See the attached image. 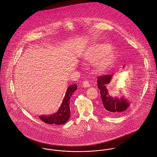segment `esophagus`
Listing matches in <instances>:
<instances>
[{"mask_svg": "<svg viewBox=\"0 0 157 157\" xmlns=\"http://www.w3.org/2000/svg\"><path fill=\"white\" fill-rule=\"evenodd\" d=\"M83 86L84 87H86V88H88V87H90V83H89V82H88V80H85V81H84V82H83Z\"/></svg>", "mask_w": 157, "mask_h": 157, "instance_id": "34e87169", "label": "esophagus"}]
</instances>
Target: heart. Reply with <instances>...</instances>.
Listing matches in <instances>:
<instances>
[{
	"mask_svg": "<svg viewBox=\"0 0 157 157\" xmlns=\"http://www.w3.org/2000/svg\"><path fill=\"white\" fill-rule=\"evenodd\" d=\"M115 51L109 49V46L98 44L88 49L82 56L87 62H94V67L98 71L105 70L110 65L115 56Z\"/></svg>",
	"mask_w": 157,
	"mask_h": 157,
	"instance_id": "b5f03b06",
	"label": "heart"
}]
</instances>
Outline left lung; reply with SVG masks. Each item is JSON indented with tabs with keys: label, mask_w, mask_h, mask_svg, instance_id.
<instances>
[{
	"label": "left lung",
	"mask_w": 157,
	"mask_h": 157,
	"mask_svg": "<svg viewBox=\"0 0 157 157\" xmlns=\"http://www.w3.org/2000/svg\"><path fill=\"white\" fill-rule=\"evenodd\" d=\"M112 76L113 74H109L98 77L97 82L98 88L100 90L103 111L108 115H117L123 113L130 106V102L124 97L117 98L109 95L106 86L112 80Z\"/></svg>",
	"instance_id": "8db88e82"
}]
</instances>
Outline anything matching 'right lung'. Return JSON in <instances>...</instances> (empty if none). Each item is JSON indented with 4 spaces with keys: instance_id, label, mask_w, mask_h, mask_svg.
Instances as JSON below:
<instances>
[{
    "instance_id": "1",
    "label": "right lung",
    "mask_w": 157,
    "mask_h": 157,
    "mask_svg": "<svg viewBox=\"0 0 157 157\" xmlns=\"http://www.w3.org/2000/svg\"><path fill=\"white\" fill-rule=\"evenodd\" d=\"M77 85L74 84L67 87L64 98L57 112L50 115H42L39 118L46 123L52 124H63L67 122L70 118L71 111L69 106L70 98L75 90H77Z\"/></svg>"
}]
</instances>
